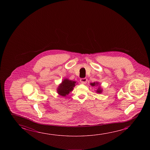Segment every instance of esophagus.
<instances>
[{
    "mask_svg": "<svg viewBox=\"0 0 150 150\" xmlns=\"http://www.w3.org/2000/svg\"><path fill=\"white\" fill-rule=\"evenodd\" d=\"M81 81L82 83H86L87 81V79L86 78H83L81 79Z\"/></svg>",
    "mask_w": 150,
    "mask_h": 150,
    "instance_id": "obj_1",
    "label": "esophagus"
}]
</instances>
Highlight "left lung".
I'll return each mask as SVG.
<instances>
[{"mask_svg":"<svg viewBox=\"0 0 150 150\" xmlns=\"http://www.w3.org/2000/svg\"><path fill=\"white\" fill-rule=\"evenodd\" d=\"M97 84H98V83H91V85L92 86H96V85H97ZM97 91V93H101V91H102V90L100 88H99L98 89H97V91Z\"/></svg>","mask_w":150,"mask_h":150,"instance_id":"left-lung-1","label":"left lung"}]
</instances>
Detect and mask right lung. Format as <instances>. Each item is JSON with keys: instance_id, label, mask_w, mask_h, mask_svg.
<instances>
[{"instance_id": "obj_1", "label": "right lung", "mask_w": 150, "mask_h": 150, "mask_svg": "<svg viewBox=\"0 0 150 150\" xmlns=\"http://www.w3.org/2000/svg\"><path fill=\"white\" fill-rule=\"evenodd\" d=\"M75 83L76 82L75 81L65 79L59 85L57 91L59 95L62 96H67L69 93V92L73 91V87L75 86Z\"/></svg>"}]
</instances>
